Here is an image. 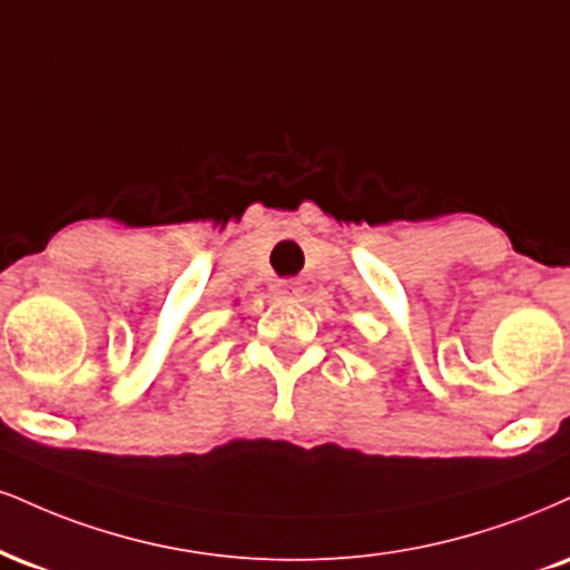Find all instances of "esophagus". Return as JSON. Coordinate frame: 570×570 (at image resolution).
<instances>
[{"label":"esophagus","instance_id":"1","mask_svg":"<svg viewBox=\"0 0 570 570\" xmlns=\"http://www.w3.org/2000/svg\"><path fill=\"white\" fill-rule=\"evenodd\" d=\"M273 294H276L278 299H297L299 294H303V286H299L297 281H278V284L273 286Z\"/></svg>","mask_w":570,"mask_h":570}]
</instances>
